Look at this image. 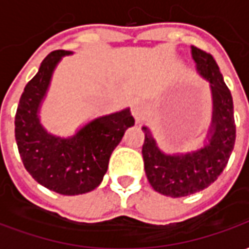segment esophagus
Returning <instances> with one entry per match:
<instances>
[{
  "instance_id": "1",
  "label": "esophagus",
  "mask_w": 249,
  "mask_h": 249,
  "mask_svg": "<svg viewBox=\"0 0 249 249\" xmlns=\"http://www.w3.org/2000/svg\"><path fill=\"white\" fill-rule=\"evenodd\" d=\"M142 112H144V107H142V104L140 101H135V103L132 104V114H133V117L137 121H140Z\"/></svg>"
}]
</instances>
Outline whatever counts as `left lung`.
I'll list each match as a JSON object with an SVG mask.
<instances>
[{
    "mask_svg": "<svg viewBox=\"0 0 249 249\" xmlns=\"http://www.w3.org/2000/svg\"><path fill=\"white\" fill-rule=\"evenodd\" d=\"M191 49L198 74L209 82L212 93L207 142L196 151L168 155L157 146L151 129L142 126V159L148 181L156 192L171 197L189 196L208 188L224 171L236 139L233 101L219 66L209 53L196 46Z\"/></svg>",
    "mask_w": 249,
    "mask_h": 249,
    "instance_id": "8db88e82",
    "label": "left lung"
}]
</instances>
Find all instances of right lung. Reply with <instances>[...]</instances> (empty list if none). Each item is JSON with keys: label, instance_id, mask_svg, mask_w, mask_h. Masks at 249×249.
I'll use <instances>...</instances> for the list:
<instances>
[{"label": "right lung", "instance_id": "right-lung-1", "mask_svg": "<svg viewBox=\"0 0 249 249\" xmlns=\"http://www.w3.org/2000/svg\"><path fill=\"white\" fill-rule=\"evenodd\" d=\"M69 54L71 52L54 51L41 62L21 94L14 132L19 156L32 178L53 192L74 196L101 184L112 152L135 119L125 108L92 120L71 137L49 133L40 123L41 103L57 64Z\"/></svg>", "mask_w": 249, "mask_h": 249}]
</instances>
